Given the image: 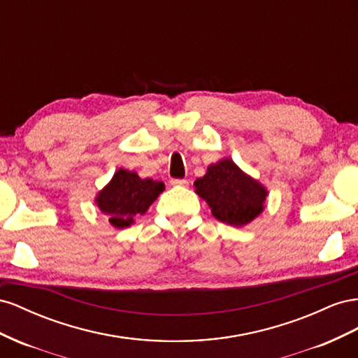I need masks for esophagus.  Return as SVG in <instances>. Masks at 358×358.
Here are the masks:
<instances>
[{
  "label": "esophagus",
  "instance_id": "obj_1",
  "mask_svg": "<svg viewBox=\"0 0 358 358\" xmlns=\"http://www.w3.org/2000/svg\"><path fill=\"white\" fill-rule=\"evenodd\" d=\"M171 185L172 186H181V187H186L189 182H187V180H178V178H172L171 180Z\"/></svg>",
  "mask_w": 358,
  "mask_h": 358
}]
</instances>
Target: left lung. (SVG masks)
Masks as SVG:
<instances>
[{
    "instance_id": "1",
    "label": "left lung",
    "mask_w": 358,
    "mask_h": 358,
    "mask_svg": "<svg viewBox=\"0 0 358 358\" xmlns=\"http://www.w3.org/2000/svg\"><path fill=\"white\" fill-rule=\"evenodd\" d=\"M196 195L208 203L219 222L241 228L265 208L268 190L258 180L224 157L207 168L206 176L193 182Z\"/></svg>"
}]
</instances>
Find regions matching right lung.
Listing matches in <instances>:
<instances>
[{"label":"right lung","mask_w":358,"mask_h":358,"mask_svg":"<svg viewBox=\"0 0 358 358\" xmlns=\"http://www.w3.org/2000/svg\"><path fill=\"white\" fill-rule=\"evenodd\" d=\"M165 190L162 181L141 178L135 171L120 168L108 185L96 195V206L106 214L109 223L122 229L145 214L152 202Z\"/></svg>","instance_id":"obj_1"}]
</instances>
